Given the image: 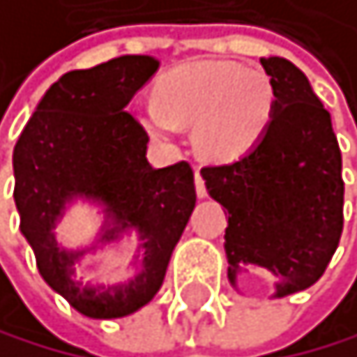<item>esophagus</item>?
<instances>
[{
	"instance_id": "esophagus-1",
	"label": "esophagus",
	"mask_w": 357,
	"mask_h": 357,
	"mask_svg": "<svg viewBox=\"0 0 357 357\" xmlns=\"http://www.w3.org/2000/svg\"><path fill=\"white\" fill-rule=\"evenodd\" d=\"M194 178H196V194H199L201 199H205V196H207V188H205V178L201 174V167H196Z\"/></svg>"
}]
</instances>
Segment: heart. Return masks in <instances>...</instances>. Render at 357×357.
<instances>
[{"label": "heart", "mask_w": 357, "mask_h": 357, "mask_svg": "<svg viewBox=\"0 0 357 357\" xmlns=\"http://www.w3.org/2000/svg\"><path fill=\"white\" fill-rule=\"evenodd\" d=\"M273 86L258 68L236 61H199L174 68L156 84L154 103L141 121L152 137L167 139L176 126H194L203 154L227 161L250 152L271 119Z\"/></svg>", "instance_id": "b5f03b06"}]
</instances>
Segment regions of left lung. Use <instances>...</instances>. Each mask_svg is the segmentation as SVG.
<instances>
[{"instance_id": "8db88e82", "label": "left lung", "mask_w": 357, "mask_h": 357, "mask_svg": "<svg viewBox=\"0 0 357 357\" xmlns=\"http://www.w3.org/2000/svg\"><path fill=\"white\" fill-rule=\"evenodd\" d=\"M260 66L273 86L269 126L247 154L201 174L229 214V280L245 265L256 267L278 278L276 296H289L311 287L338 250L342 154L331 116L301 70L282 56Z\"/></svg>"}]
</instances>
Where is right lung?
<instances>
[{"mask_svg":"<svg viewBox=\"0 0 357 357\" xmlns=\"http://www.w3.org/2000/svg\"><path fill=\"white\" fill-rule=\"evenodd\" d=\"M156 68L152 56L126 54L66 73L43 94L15 145L19 229L35 250L43 280L88 318H121L152 301L196 205L192 165L152 167L148 132L126 110ZM73 195L108 205L117 227L102 242L126 227L142 231L144 265L130 283H84L76 271L89 250L54 243V220Z\"/></svg>","mask_w":357,"mask_h":357,"instance_id":"add662e5","label":"right lung"}]
</instances>
